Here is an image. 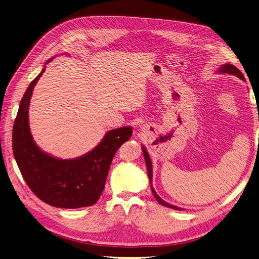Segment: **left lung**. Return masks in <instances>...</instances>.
<instances>
[{
    "label": "left lung",
    "mask_w": 259,
    "mask_h": 259,
    "mask_svg": "<svg viewBox=\"0 0 259 259\" xmlns=\"http://www.w3.org/2000/svg\"><path fill=\"white\" fill-rule=\"evenodd\" d=\"M219 73H227V74H232V75H235L239 77L240 79L244 80V77L242 75V73L237 69V67L234 66L233 64H230V63H227V64H223L222 66L219 67ZM143 152H144V157H145V161H146V166H147V170H148V177H149V181L150 183L152 182V166H151V161H150V157L148 155V152L146 151L145 147H143ZM151 190H152V194L154 196V198L156 199V201L159 202L160 204L166 206V207H169V208H174V209H181L180 207H177V206H174L169 203H167V202H165L164 200H162L159 196H157V194L155 193V190L152 186V183H151Z\"/></svg>",
    "instance_id": "left-lung-1"
}]
</instances>
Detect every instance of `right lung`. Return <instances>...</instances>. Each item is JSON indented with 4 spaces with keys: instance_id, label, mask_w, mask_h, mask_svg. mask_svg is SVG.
<instances>
[{
    "instance_id": "1",
    "label": "right lung",
    "mask_w": 259,
    "mask_h": 259,
    "mask_svg": "<svg viewBox=\"0 0 259 259\" xmlns=\"http://www.w3.org/2000/svg\"><path fill=\"white\" fill-rule=\"evenodd\" d=\"M44 70L30 82L21 99L13 129L15 159L24 181L43 202L61 208L91 206L102 195L113 156L131 138L132 128L109 131L92 151L77 159L60 160L43 152L30 134L28 107L33 87Z\"/></svg>"
}]
</instances>
